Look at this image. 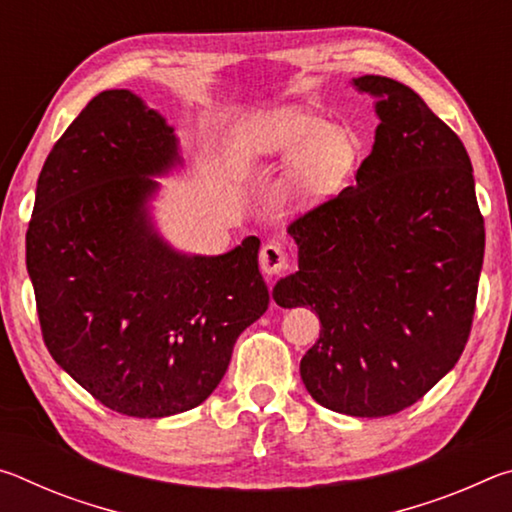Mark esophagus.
<instances>
[{"mask_svg":"<svg viewBox=\"0 0 512 512\" xmlns=\"http://www.w3.org/2000/svg\"><path fill=\"white\" fill-rule=\"evenodd\" d=\"M289 255L280 241H268V244L262 246V253H259V268L262 273H266L268 277H273L277 273H282L287 268Z\"/></svg>","mask_w":512,"mask_h":512,"instance_id":"obj_1","label":"esophagus"}]
</instances>
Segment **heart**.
<instances>
[{
	"label": "heart",
	"mask_w": 512,
	"mask_h": 512,
	"mask_svg": "<svg viewBox=\"0 0 512 512\" xmlns=\"http://www.w3.org/2000/svg\"><path fill=\"white\" fill-rule=\"evenodd\" d=\"M237 151L246 160H289L277 198L289 207L318 205L341 192L359 160L350 128L332 126L302 108H280L241 128Z\"/></svg>",
	"instance_id": "obj_1"
}]
</instances>
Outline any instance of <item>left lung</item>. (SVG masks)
<instances>
[{
    "instance_id": "left-lung-1",
    "label": "left lung",
    "mask_w": 512,
    "mask_h": 512,
    "mask_svg": "<svg viewBox=\"0 0 512 512\" xmlns=\"http://www.w3.org/2000/svg\"><path fill=\"white\" fill-rule=\"evenodd\" d=\"M377 94L381 124L357 185L289 223L298 271L280 307H311L320 336L300 361L325 409L404 411L456 366L470 339L485 228L463 142L411 88L354 79Z\"/></svg>"
}]
</instances>
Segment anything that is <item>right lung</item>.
I'll return each mask as SVG.
<instances>
[{
    "instance_id": "obj_1",
    "label": "right lung",
    "mask_w": 512,
    "mask_h": 512,
    "mask_svg": "<svg viewBox=\"0 0 512 512\" xmlns=\"http://www.w3.org/2000/svg\"><path fill=\"white\" fill-rule=\"evenodd\" d=\"M173 162L176 137L158 112L128 90L101 92L47 155L27 230L49 354L94 400L133 418L207 400L239 334L268 309L257 237L187 257L151 230L149 176Z\"/></svg>"
}]
</instances>
